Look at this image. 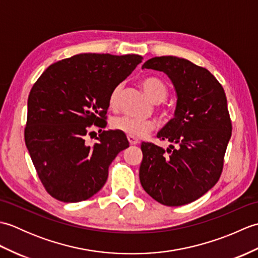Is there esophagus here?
Returning <instances> with one entry per match:
<instances>
[{
	"mask_svg": "<svg viewBox=\"0 0 258 258\" xmlns=\"http://www.w3.org/2000/svg\"><path fill=\"white\" fill-rule=\"evenodd\" d=\"M127 140H128L131 145H138L140 143V141L138 139L132 138V136H127Z\"/></svg>",
	"mask_w": 258,
	"mask_h": 258,
	"instance_id": "esophagus-1",
	"label": "esophagus"
}]
</instances>
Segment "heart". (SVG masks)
<instances>
[{"instance_id": "obj_1", "label": "heart", "mask_w": 258, "mask_h": 258, "mask_svg": "<svg viewBox=\"0 0 258 258\" xmlns=\"http://www.w3.org/2000/svg\"><path fill=\"white\" fill-rule=\"evenodd\" d=\"M141 86L145 94L149 96L153 102H162L167 96V87L165 83L157 78H146L141 81ZM120 85H117L111 92L108 98V105L115 109L118 106ZM112 128L122 132L127 136H132L135 139H142L150 134L156 127V123L152 119H140L131 116H116L111 120Z\"/></svg>"}]
</instances>
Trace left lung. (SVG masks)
I'll use <instances>...</instances> for the list:
<instances>
[{"mask_svg":"<svg viewBox=\"0 0 258 258\" xmlns=\"http://www.w3.org/2000/svg\"><path fill=\"white\" fill-rule=\"evenodd\" d=\"M142 69L165 73L176 92L174 117L157 138L166 150L142 143L140 180L144 190L166 206L188 204L220 179L232 123L223 86L204 68L177 56L147 59Z\"/></svg>","mask_w":258,"mask_h":258,"instance_id":"obj_1","label":"left lung"}]
</instances>
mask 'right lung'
<instances>
[{
  "label": "right lung",
  "mask_w": 258,
  "mask_h": 258,
  "mask_svg": "<svg viewBox=\"0 0 258 258\" xmlns=\"http://www.w3.org/2000/svg\"><path fill=\"white\" fill-rule=\"evenodd\" d=\"M142 58L136 54H78L52 64L33 85L25 144L54 199L64 203L90 199L105 184L109 164L128 147L126 135L118 131H103L93 146L85 143V136L93 124L105 127L111 92Z\"/></svg>",
  "instance_id": "1"
}]
</instances>
